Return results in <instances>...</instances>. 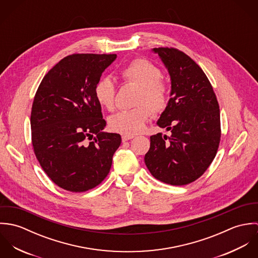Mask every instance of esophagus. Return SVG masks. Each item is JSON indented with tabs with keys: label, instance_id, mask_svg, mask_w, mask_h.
Listing matches in <instances>:
<instances>
[{
	"label": "esophagus",
	"instance_id": "34e87169",
	"mask_svg": "<svg viewBox=\"0 0 258 258\" xmlns=\"http://www.w3.org/2000/svg\"><path fill=\"white\" fill-rule=\"evenodd\" d=\"M134 136L133 135H122V141L125 142V141H128V140H131L133 139Z\"/></svg>",
	"mask_w": 258,
	"mask_h": 258
}]
</instances>
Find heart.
Wrapping results in <instances>:
<instances>
[{"instance_id": "1", "label": "heart", "mask_w": 258, "mask_h": 258, "mask_svg": "<svg viewBox=\"0 0 258 258\" xmlns=\"http://www.w3.org/2000/svg\"><path fill=\"white\" fill-rule=\"evenodd\" d=\"M126 83L139 86L135 104L137 107L113 115L109 125L113 131L134 135L145 129L148 120L154 114L165 110L170 100V85L162 78V71L146 58H135L120 71ZM97 102L108 111L115 109L116 87L109 77L100 78L94 87Z\"/></svg>"}]
</instances>
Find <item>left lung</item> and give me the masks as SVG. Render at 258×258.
<instances>
[{
	"label": "left lung",
	"mask_w": 258,
	"mask_h": 258,
	"mask_svg": "<svg viewBox=\"0 0 258 258\" xmlns=\"http://www.w3.org/2000/svg\"><path fill=\"white\" fill-rule=\"evenodd\" d=\"M171 77V98L157 124L171 131L150 137L145 155L148 170L157 180L184 185L199 179L215 159L221 141L220 106L203 70L173 47L153 48Z\"/></svg>",
	"instance_id": "obj_1"
}]
</instances>
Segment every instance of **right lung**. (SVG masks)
I'll return each mask as SVG.
<instances>
[{
  "label": "right lung",
  "mask_w": 258,
  "mask_h": 258,
  "mask_svg": "<svg viewBox=\"0 0 258 258\" xmlns=\"http://www.w3.org/2000/svg\"><path fill=\"white\" fill-rule=\"evenodd\" d=\"M116 54L74 53L42 78L35 95L32 142L37 161L59 187L81 192L108 175L121 136L103 132L106 121L94 87Z\"/></svg>",
  "instance_id": "obj_1"
}]
</instances>
